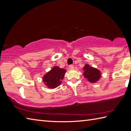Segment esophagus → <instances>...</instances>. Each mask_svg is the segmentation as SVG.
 Listing matches in <instances>:
<instances>
[{
	"mask_svg": "<svg viewBox=\"0 0 131 131\" xmlns=\"http://www.w3.org/2000/svg\"><path fill=\"white\" fill-rule=\"evenodd\" d=\"M69 69H71V70H74V65H71L69 66Z\"/></svg>",
	"mask_w": 131,
	"mask_h": 131,
	"instance_id": "34e87169",
	"label": "esophagus"
}]
</instances>
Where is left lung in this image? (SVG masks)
<instances>
[{
    "instance_id": "obj_1",
    "label": "left lung",
    "mask_w": 131,
    "mask_h": 131,
    "mask_svg": "<svg viewBox=\"0 0 131 131\" xmlns=\"http://www.w3.org/2000/svg\"><path fill=\"white\" fill-rule=\"evenodd\" d=\"M83 75L88 81L92 83H96L101 78V72L99 69L86 63L83 68Z\"/></svg>"
}]
</instances>
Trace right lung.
Listing matches in <instances>:
<instances>
[{"instance_id":"obj_1","label":"right lung","mask_w":131,"mask_h":131,"mask_svg":"<svg viewBox=\"0 0 131 131\" xmlns=\"http://www.w3.org/2000/svg\"><path fill=\"white\" fill-rule=\"evenodd\" d=\"M66 72L65 69L55 66L43 77V82L48 88L54 89L62 83V80Z\"/></svg>"}]
</instances>
